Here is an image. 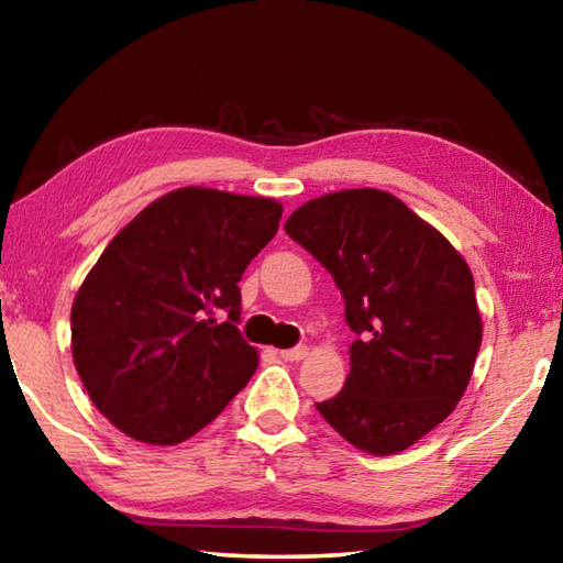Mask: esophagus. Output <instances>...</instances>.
I'll return each instance as SVG.
<instances>
[{
	"label": "esophagus",
	"mask_w": 563,
	"mask_h": 563,
	"mask_svg": "<svg viewBox=\"0 0 563 563\" xmlns=\"http://www.w3.org/2000/svg\"><path fill=\"white\" fill-rule=\"evenodd\" d=\"M308 346H292V350H283L280 352V360H285V362H300V360H305V356H308Z\"/></svg>",
	"instance_id": "34e87169"
}]
</instances>
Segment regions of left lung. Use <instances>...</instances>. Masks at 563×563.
<instances>
[{
    "label": "left lung",
    "mask_w": 563,
    "mask_h": 563,
    "mask_svg": "<svg viewBox=\"0 0 563 563\" xmlns=\"http://www.w3.org/2000/svg\"><path fill=\"white\" fill-rule=\"evenodd\" d=\"M344 298L350 376L317 411L344 441L394 455L453 413L483 342L475 280L451 241L382 189L310 199L285 221Z\"/></svg>",
    "instance_id": "8db88e82"
}]
</instances>
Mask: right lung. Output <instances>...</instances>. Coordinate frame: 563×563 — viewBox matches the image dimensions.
Returning <instances> with one entry per match:
<instances>
[{
  "label": "right lung",
  "instance_id": "right-lung-1",
  "mask_svg": "<svg viewBox=\"0 0 563 563\" xmlns=\"http://www.w3.org/2000/svg\"><path fill=\"white\" fill-rule=\"evenodd\" d=\"M283 217L275 199L181 187L142 209L80 285L70 352L90 401L130 438L199 433L258 366L239 280Z\"/></svg>",
  "mask_w": 563,
  "mask_h": 563
}]
</instances>
